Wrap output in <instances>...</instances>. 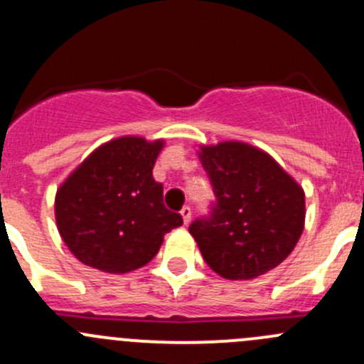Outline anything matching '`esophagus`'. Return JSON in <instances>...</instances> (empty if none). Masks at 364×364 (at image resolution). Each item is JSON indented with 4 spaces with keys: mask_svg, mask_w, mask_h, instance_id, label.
<instances>
[{
    "mask_svg": "<svg viewBox=\"0 0 364 364\" xmlns=\"http://www.w3.org/2000/svg\"><path fill=\"white\" fill-rule=\"evenodd\" d=\"M181 216H183V222L188 223L190 220H192V209H190V205H183L181 208Z\"/></svg>",
    "mask_w": 364,
    "mask_h": 364,
    "instance_id": "1",
    "label": "esophagus"
}]
</instances>
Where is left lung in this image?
Wrapping results in <instances>:
<instances>
[{
  "instance_id": "1",
  "label": "left lung",
  "mask_w": 364,
  "mask_h": 364,
  "mask_svg": "<svg viewBox=\"0 0 364 364\" xmlns=\"http://www.w3.org/2000/svg\"><path fill=\"white\" fill-rule=\"evenodd\" d=\"M215 200L188 227L204 260L227 280H252L284 262L304 225L303 188L245 142L203 146Z\"/></svg>"
}]
</instances>
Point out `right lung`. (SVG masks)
<instances>
[{"label": "right lung", "mask_w": 364, "mask_h": 364, "mask_svg": "<svg viewBox=\"0 0 364 364\" xmlns=\"http://www.w3.org/2000/svg\"><path fill=\"white\" fill-rule=\"evenodd\" d=\"M164 142L121 137L91 153L56 193V222L70 252L105 273L148 264L164 236L183 225L164 204L153 167Z\"/></svg>", "instance_id": "add662e5"}]
</instances>
